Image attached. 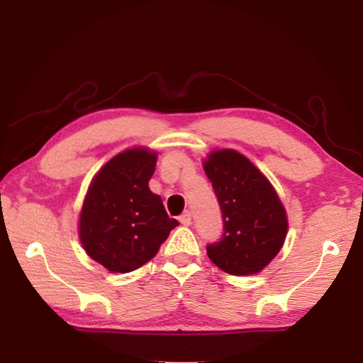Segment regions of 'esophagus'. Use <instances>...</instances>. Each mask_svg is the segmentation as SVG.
I'll use <instances>...</instances> for the list:
<instances>
[{
  "mask_svg": "<svg viewBox=\"0 0 363 363\" xmlns=\"http://www.w3.org/2000/svg\"><path fill=\"white\" fill-rule=\"evenodd\" d=\"M179 220H181L182 225H190V224H192V213H190V211L182 213L179 216Z\"/></svg>",
  "mask_w": 363,
  "mask_h": 363,
  "instance_id": "obj_1",
  "label": "esophagus"
}]
</instances>
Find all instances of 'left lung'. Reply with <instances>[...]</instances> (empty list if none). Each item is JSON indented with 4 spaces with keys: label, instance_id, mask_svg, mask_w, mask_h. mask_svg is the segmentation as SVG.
<instances>
[{
    "label": "left lung",
    "instance_id": "1",
    "mask_svg": "<svg viewBox=\"0 0 363 363\" xmlns=\"http://www.w3.org/2000/svg\"><path fill=\"white\" fill-rule=\"evenodd\" d=\"M223 213L220 240L208 257L230 275L257 274L284 247L288 219L272 184L242 153L211 152L203 163Z\"/></svg>",
    "mask_w": 363,
    "mask_h": 363
}]
</instances>
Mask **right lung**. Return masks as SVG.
Wrapping results in <instances>:
<instances>
[{"label": "right lung", "mask_w": 363, "mask_h": 363, "mask_svg": "<svg viewBox=\"0 0 363 363\" xmlns=\"http://www.w3.org/2000/svg\"><path fill=\"white\" fill-rule=\"evenodd\" d=\"M157 153L134 147L113 157L94 176L79 213V240L110 272H131L158 253L179 225L169 218L149 181Z\"/></svg>", "instance_id": "right-lung-1"}]
</instances>
